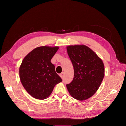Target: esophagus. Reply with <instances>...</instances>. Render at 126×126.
Returning a JSON list of instances; mask_svg holds the SVG:
<instances>
[{
	"instance_id": "1",
	"label": "esophagus",
	"mask_w": 126,
	"mask_h": 126,
	"mask_svg": "<svg viewBox=\"0 0 126 126\" xmlns=\"http://www.w3.org/2000/svg\"><path fill=\"white\" fill-rule=\"evenodd\" d=\"M63 76H64V72H62V73H61V74L59 75V76H60V77L61 78H62V79H63Z\"/></svg>"
}]
</instances>
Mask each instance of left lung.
Returning a JSON list of instances; mask_svg holds the SVG:
<instances>
[{
    "label": "left lung",
    "mask_w": 126,
    "mask_h": 126,
    "mask_svg": "<svg viewBox=\"0 0 126 126\" xmlns=\"http://www.w3.org/2000/svg\"><path fill=\"white\" fill-rule=\"evenodd\" d=\"M67 51L74 69L73 80L66 85L76 99H87L96 93L105 76L102 60L92 49L84 45H70Z\"/></svg>",
    "instance_id": "1"
}]
</instances>
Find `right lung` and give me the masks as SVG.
I'll list each match as a JSON object with an SVG mask.
<instances>
[{"mask_svg":"<svg viewBox=\"0 0 126 126\" xmlns=\"http://www.w3.org/2000/svg\"><path fill=\"white\" fill-rule=\"evenodd\" d=\"M59 47L45 46L35 48L27 55L19 67V77L24 88L37 99L47 98L55 86L62 81L51 59Z\"/></svg>","mask_w":126,"mask_h":126,"instance_id":"right-lung-1","label":"right lung"}]
</instances>
